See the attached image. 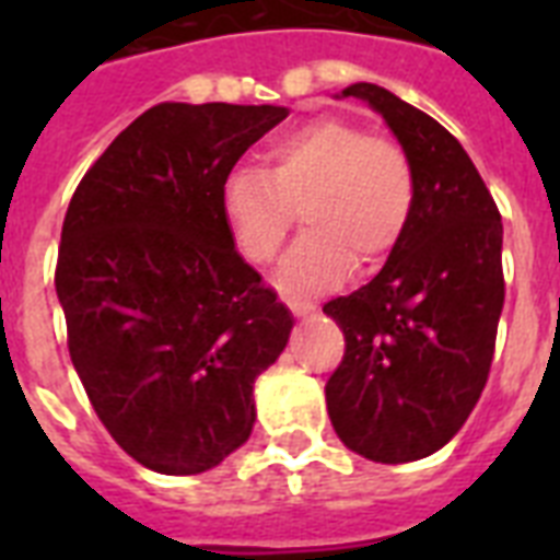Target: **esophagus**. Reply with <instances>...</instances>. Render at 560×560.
<instances>
[{"instance_id":"1","label":"esophagus","mask_w":560,"mask_h":560,"mask_svg":"<svg viewBox=\"0 0 560 560\" xmlns=\"http://www.w3.org/2000/svg\"><path fill=\"white\" fill-rule=\"evenodd\" d=\"M288 307L293 311V316H307L316 311L314 302H307V299H288Z\"/></svg>"}]
</instances>
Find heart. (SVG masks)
<instances>
[{"mask_svg": "<svg viewBox=\"0 0 560 560\" xmlns=\"http://www.w3.org/2000/svg\"><path fill=\"white\" fill-rule=\"evenodd\" d=\"M412 206L407 151L346 118L293 127L267 148V171L237 165L220 188L232 241L253 264L281 253L299 211L305 235L279 270L290 293H319L351 267H381L407 232Z\"/></svg>", "mask_w": 560, "mask_h": 560, "instance_id": "obj_1", "label": "heart"}]
</instances>
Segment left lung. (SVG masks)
Returning <instances> with one entry per match:
<instances>
[{
  "label": "left lung",
  "mask_w": 560,
  "mask_h": 560,
  "mask_svg": "<svg viewBox=\"0 0 560 560\" xmlns=\"http://www.w3.org/2000/svg\"><path fill=\"white\" fill-rule=\"evenodd\" d=\"M342 98L366 101L407 151L416 206L383 270L323 307L346 334L325 400L349 451L400 465L442 451L486 389L505 299L503 223L435 118L374 83H351Z\"/></svg>",
  "instance_id": "obj_1"
}]
</instances>
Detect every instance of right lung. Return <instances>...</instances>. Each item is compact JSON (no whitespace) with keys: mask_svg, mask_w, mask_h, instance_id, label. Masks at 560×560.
I'll return each mask as SVG.
<instances>
[{"mask_svg":"<svg viewBox=\"0 0 560 560\" xmlns=\"http://www.w3.org/2000/svg\"><path fill=\"white\" fill-rule=\"evenodd\" d=\"M288 113L156 104L66 211L55 288L74 372L118 447L156 474H202L249 439L255 377L293 331L220 209L229 171Z\"/></svg>","mask_w":560,"mask_h":560,"instance_id":"1","label":"right lung"}]
</instances>
